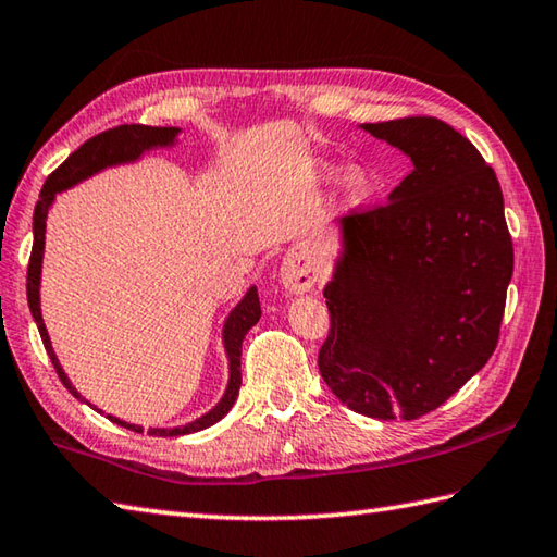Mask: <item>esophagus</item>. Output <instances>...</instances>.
I'll list each match as a JSON object with an SVG mask.
<instances>
[{
	"instance_id": "esophagus-1",
	"label": "esophagus",
	"mask_w": 557,
	"mask_h": 557,
	"mask_svg": "<svg viewBox=\"0 0 557 557\" xmlns=\"http://www.w3.org/2000/svg\"><path fill=\"white\" fill-rule=\"evenodd\" d=\"M322 278V269L317 259L305 247H293L290 252L283 257L281 264V283L290 293H308L314 288V283Z\"/></svg>"
}]
</instances>
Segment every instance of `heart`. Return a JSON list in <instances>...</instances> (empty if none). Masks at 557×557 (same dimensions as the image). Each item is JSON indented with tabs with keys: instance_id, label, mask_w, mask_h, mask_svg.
<instances>
[{
	"instance_id": "1",
	"label": "heart",
	"mask_w": 557,
	"mask_h": 557,
	"mask_svg": "<svg viewBox=\"0 0 557 557\" xmlns=\"http://www.w3.org/2000/svg\"><path fill=\"white\" fill-rule=\"evenodd\" d=\"M346 187H348V195L354 199H360L368 195L370 189V177L362 173V170H356V173H350L346 180Z\"/></svg>"
}]
</instances>
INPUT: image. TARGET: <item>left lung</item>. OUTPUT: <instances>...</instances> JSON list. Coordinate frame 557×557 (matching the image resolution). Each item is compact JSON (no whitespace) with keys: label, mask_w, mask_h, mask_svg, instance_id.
Here are the masks:
<instances>
[{"label":"left lung","mask_w":557,"mask_h":557,"mask_svg":"<svg viewBox=\"0 0 557 557\" xmlns=\"http://www.w3.org/2000/svg\"><path fill=\"white\" fill-rule=\"evenodd\" d=\"M411 158L389 201L342 219L326 283V387L350 411L416 421L459 392L500 336L515 269L503 189L479 149L437 117L362 124Z\"/></svg>","instance_id":"obj_1"}]
</instances>
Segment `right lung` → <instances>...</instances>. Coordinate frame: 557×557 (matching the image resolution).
<instances>
[{"mask_svg":"<svg viewBox=\"0 0 557 557\" xmlns=\"http://www.w3.org/2000/svg\"><path fill=\"white\" fill-rule=\"evenodd\" d=\"M177 127H146V124H120L115 129H108L103 134H96L94 139H88L86 144L78 146V149L66 158V161L54 170V173L45 180V185L40 189V199L36 203V211H33V249H30V262H28V276H26V293H28V308L33 320L38 324L40 338L45 344V350L52 360V366L60 374V380L66 389H70L76 399H82L78 392L72 387L70 377H66L60 360H57L48 329L42 324V314H40V269H42V249H45V219H48V209L54 201L57 191H62L66 187H72L82 180L90 177L98 170H103L108 165H117V163H132L139 158L144 151L153 149V146H170L175 144ZM259 317H262V308H259V295L257 288L252 286L247 290L245 298L235 305V310L228 314L223 326V344H225V354H228L231 360V380H228V389H225L223 399L215 404L209 413H203L197 421H191L187 425L180 428H149V435L153 437H177V435H189L197 433V430L209 428L213 423H219L221 418L231 411L237 392H240L243 384V374H240V356H243V338L245 334L252 329ZM84 401V399H82ZM112 423H117L127 430H134V433H144L141 425H129L120 421V418L108 416Z\"/></svg>","mask_w":557,"mask_h":557,"instance_id":"1","label":"right lung"}]
</instances>
